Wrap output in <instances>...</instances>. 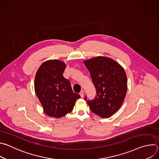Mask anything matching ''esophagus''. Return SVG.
I'll list each match as a JSON object with an SVG mask.
<instances>
[{
    "mask_svg": "<svg viewBox=\"0 0 159 159\" xmlns=\"http://www.w3.org/2000/svg\"><path fill=\"white\" fill-rule=\"evenodd\" d=\"M80 95L81 98H83V97H84V90H82V91L80 93Z\"/></svg>",
    "mask_w": 159,
    "mask_h": 159,
    "instance_id": "1",
    "label": "esophagus"
}]
</instances>
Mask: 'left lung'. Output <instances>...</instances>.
Returning a JSON list of instances; mask_svg holds the SVG:
<instances>
[{
    "instance_id": "1",
    "label": "left lung",
    "mask_w": 159,
    "mask_h": 159,
    "mask_svg": "<svg viewBox=\"0 0 159 159\" xmlns=\"http://www.w3.org/2000/svg\"><path fill=\"white\" fill-rule=\"evenodd\" d=\"M96 89V96L87 101L90 110L99 116L111 117L121 106L127 91V77L123 68L116 61L97 57L84 61Z\"/></svg>"
}]
</instances>
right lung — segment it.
I'll return each mask as SVG.
<instances>
[{"label":"right lung","mask_w":159,"mask_h":159,"mask_svg":"<svg viewBox=\"0 0 159 159\" xmlns=\"http://www.w3.org/2000/svg\"><path fill=\"white\" fill-rule=\"evenodd\" d=\"M65 66L60 60H47L36 74L35 93L44 113L50 117L59 118L70 112L75 101L80 98L73 92L70 81L63 75Z\"/></svg>","instance_id":"right-lung-1"}]
</instances>
